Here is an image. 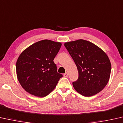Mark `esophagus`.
Listing matches in <instances>:
<instances>
[{"mask_svg":"<svg viewBox=\"0 0 123 123\" xmlns=\"http://www.w3.org/2000/svg\"><path fill=\"white\" fill-rule=\"evenodd\" d=\"M68 75H68V72H65V73L64 74V77H68Z\"/></svg>","mask_w":123,"mask_h":123,"instance_id":"obj_1","label":"esophagus"}]
</instances>
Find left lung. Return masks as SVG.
Instances as JSON below:
<instances>
[{
    "label": "left lung",
    "mask_w": 123,
    "mask_h": 123,
    "mask_svg": "<svg viewBox=\"0 0 123 123\" xmlns=\"http://www.w3.org/2000/svg\"><path fill=\"white\" fill-rule=\"evenodd\" d=\"M75 62L78 78L72 82L78 93L84 96L95 95L105 87L110 79L111 64L105 52L95 44L80 39L64 43Z\"/></svg>",
    "instance_id": "1"
}]
</instances>
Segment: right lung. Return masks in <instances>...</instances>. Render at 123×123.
I'll list each match as a JSON object with an SVG mask.
<instances>
[{
  "label": "right lung",
  "instance_id": "obj_1",
  "mask_svg": "<svg viewBox=\"0 0 123 123\" xmlns=\"http://www.w3.org/2000/svg\"><path fill=\"white\" fill-rule=\"evenodd\" d=\"M62 43L49 40L34 43L22 52L16 62L17 79L31 95L43 98L55 88L63 75L53 60Z\"/></svg>",
  "mask_w": 123,
  "mask_h": 123
}]
</instances>
